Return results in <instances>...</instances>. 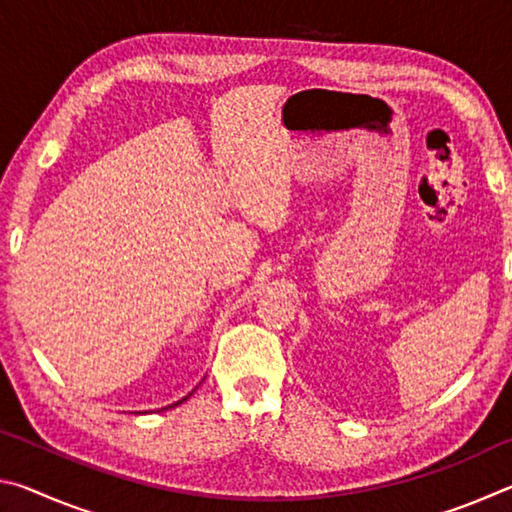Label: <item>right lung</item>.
<instances>
[{
	"label": "right lung",
	"instance_id": "obj_1",
	"mask_svg": "<svg viewBox=\"0 0 512 512\" xmlns=\"http://www.w3.org/2000/svg\"><path fill=\"white\" fill-rule=\"evenodd\" d=\"M185 400H187V397H183V400H180V402H185ZM180 402H176V404H171V406H178Z\"/></svg>",
	"mask_w": 512,
	"mask_h": 512
}]
</instances>
